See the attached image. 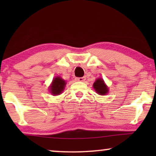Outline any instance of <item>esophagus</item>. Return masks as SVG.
Returning a JSON list of instances; mask_svg holds the SVG:
<instances>
[{
  "instance_id": "34e87169",
  "label": "esophagus",
  "mask_w": 156,
  "mask_h": 156,
  "mask_svg": "<svg viewBox=\"0 0 156 156\" xmlns=\"http://www.w3.org/2000/svg\"><path fill=\"white\" fill-rule=\"evenodd\" d=\"M85 80H86V76H82V77H79L76 79V80L79 81V82H84Z\"/></svg>"
}]
</instances>
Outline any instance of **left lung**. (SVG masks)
Instances as JSON below:
<instances>
[{"label":"left lung","instance_id":"1","mask_svg":"<svg viewBox=\"0 0 156 156\" xmlns=\"http://www.w3.org/2000/svg\"><path fill=\"white\" fill-rule=\"evenodd\" d=\"M93 87L98 94L106 95L108 92V87L106 86L104 81L101 78L97 79L94 83Z\"/></svg>","mask_w":156,"mask_h":156}]
</instances>
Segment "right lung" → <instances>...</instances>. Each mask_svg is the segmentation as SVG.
Wrapping results in <instances>:
<instances>
[{
    "label": "right lung",
    "instance_id": "add662e5",
    "mask_svg": "<svg viewBox=\"0 0 156 156\" xmlns=\"http://www.w3.org/2000/svg\"><path fill=\"white\" fill-rule=\"evenodd\" d=\"M66 85V82L64 80H62L60 76H57L54 80H52V84H51L50 87V93L52 95L57 96L59 95L60 94L62 93V91L65 89V87Z\"/></svg>",
    "mask_w": 156,
    "mask_h": 156
}]
</instances>
